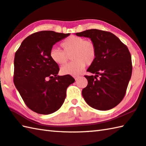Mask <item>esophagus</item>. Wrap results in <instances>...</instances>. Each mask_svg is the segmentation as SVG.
Returning a JSON list of instances; mask_svg holds the SVG:
<instances>
[{
    "label": "esophagus",
    "mask_w": 146,
    "mask_h": 146,
    "mask_svg": "<svg viewBox=\"0 0 146 146\" xmlns=\"http://www.w3.org/2000/svg\"><path fill=\"white\" fill-rule=\"evenodd\" d=\"M80 76H74V78H75V80H78L79 78H80Z\"/></svg>",
    "instance_id": "obj_1"
}]
</instances>
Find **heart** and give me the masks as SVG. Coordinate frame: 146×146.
Here are the masks:
<instances>
[{"instance_id": "b5f03b06", "label": "heart", "mask_w": 146, "mask_h": 146, "mask_svg": "<svg viewBox=\"0 0 146 146\" xmlns=\"http://www.w3.org/2000/svg\"><path fill=\"white\" fill-rule=\"evenodd\" d=\"M60 46L63 50L53 48L50 50V56L57 64L64 65L71 55L73 61L60 68V73L63 75H77L83 70L85 65L92 64L96 59V46L91 39L70 36L62 42Z\"/></svg>"}]
</instances>
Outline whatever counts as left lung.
<instances>
[{"mask_svg": "<svg viewBox=\"0 0 146 146\" xmlns=\"http://www.w3.org/2000/svg\"><path fill=\"white\" fill-rule=\"evenodd\" d=\"M76 35L89 38L97 48L96 59L87 70L95 75L85 76L88 84L82 96L95 109H112L124 98L131 78L132 62L128 47L110 32L90 29Z\"/></svg>", "mask_w": 146, "mask_h": 146, "instance_id": "1", "label": "left lung"}]
</instances>
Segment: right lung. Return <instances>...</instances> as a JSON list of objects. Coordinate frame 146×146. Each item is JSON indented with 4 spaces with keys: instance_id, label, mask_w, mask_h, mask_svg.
Returning <instances> with one entry per match:
<instances>
[{
    "instance_id": "add662e5",
    "label": "right lung",
    "mask_w": 146,
    "mask_h": 146,
    "mask_svg": "<svg viewBox=\"0 0 146 146\" xmlns=\"http://www.w3.org/2000/svg\"><path fill=\"white\" fill-rule=\"evenodd\" d=\"M70 34L35 33L22 41L15 53L14 84L25 105L36 113L46 115L59 110L68 87L75 82L71 75H57L59 66L50 56L54 44Z\"/></svg>"
}]
</instances>
